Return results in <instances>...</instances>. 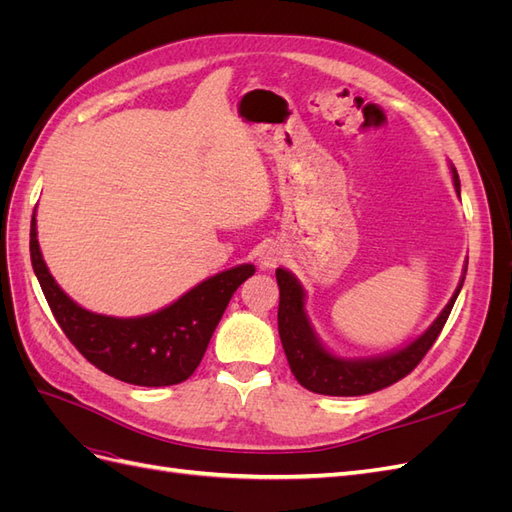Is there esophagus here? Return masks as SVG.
<instances>
[{
	"mask_svg": "<svg viewBox=\"0 0 512 512\" xmlns=\"http://www.w3.org/2000/svg\"><path fill=\"white\" fill-rule=\"evenodd\" d=\"M280 260H282V250H280V245H277V243H265L260 247L258 262H260L262 269H273Z\"/></svg>",
	"mask_w": 512,
	"mask_h": 512,
	"instance_id": "1",
	"label": "esophagus"
}]
</instances>
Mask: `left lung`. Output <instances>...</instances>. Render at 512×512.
I'll return each mask as SVG.
<instances>
[{
	"mask_svg": "<svg viewBox=\"0 0 512 512\" xmlns=\"http://www.w3.org/2000/svg\"><path fill=\"white\" fill-rule=\"evenodd\" d=\"M451 173L455 192L459 196L461 183L453 164ZM463 271H468V265L463 267ZM275 277L277 286H280L277 329H280V339L290 371L307 391L333 397H356L376 393L408 376L438 339L448 320V314H451L457 301L463 280H466V275H461L455 294L446 303L440 316L431 322V327L423 335H418L408 346L382 356H369V359H342V356L324 348L318 339L312 322L307 318L305 290L297 277L282 267L275 271Z\"/></svg>",
	"mask_w": 512,
	"mask_h": 512,
	"instance_id": "8db88e82",
	"label": "left lung"
}]
</instances>
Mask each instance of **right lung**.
<instances>
[{
    "label": "right lung",
    "mask_w": 512,
    "mask_h": 512,
    "mask_svg": "<svg viewBox=\"0 0 512 512\" xmlns=\"http://www.w3.org/2000/svg\"><path fill=\"white\" fill-rule=\"evenodd\" d=\"M29 254L46 303L74 348L104 374L136 386H170L188 380L203 361L230 297L256 271L254 265L232 267L158 312L115 318L89 312L59 288L40 252L36 209Z\"/></svg>",
    "instance_id": "right-lung-1"
}]
</instances>
